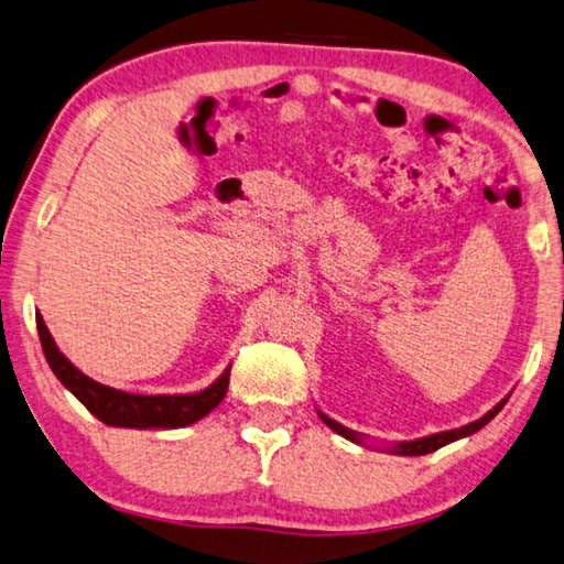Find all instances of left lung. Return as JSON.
Instances as JSON below:
<instances>
[{"label": "left lung", "mask_w": 564, "mask_h": 564, "mask_svg": "<svg viewBox=\"0 0 564 564\" xmlns=\"http://www.w3.org/2000/svg\"><path fill=\"white\" fill-rule=\"evenodd\" d=\"M505 402H507V400H502L500 404H497L495 410L487 412L482 420H477V422H469V424H465V427H459V430L440 432V435H430V437H422V440H414V442H402V445H397L392 452H397V455H408V457L430 455V452H435V449H440V447H445V445H449V442H455V440H459V437H467V435H473V432H477L479 427H485V424L490 422V420L495 417V414L505 408ZM319 417L325 420L327 427H329V430H335L337 435H343V437L352 440V442H359V435H357V432H352V430L343 427V424L335 422V420H329V417H325V414H322V412H319Z\"/></svg>", "instance_id": "8db88e82"}]
</instances>
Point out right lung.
<instances>
[{"label":"right lung","instance_id":"right-lung-1","mask_svg":"<svg viewBox=\"0 0 564 564\" xmlns=\"http://www.w3.org/2000/svg\"><path fill=\"white\" fill-rule=\"evenodd\" d=\"M44 357L57 375V380L95 414L97 420L112 427H187L209 414L225 400L229 384V369L215 384L197 394H129L115 387L99 384L91 377L82 375L67 357H64L50 335L44 319L36 315Z\"/></svg>","mask_w":564,"mask_h":564}]
</instances>
